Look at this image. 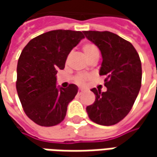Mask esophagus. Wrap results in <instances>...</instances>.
Returning a JSON list of instances; mask_svg holds the SVG:
<instances>
[{
  "instance_id": "obj_1",
  "label": "esophagus",
  "mask_w": 157,
  "mask_h": 157,
  "mask_svg": "<svg viewBox=\"0 0 157 157\" xmlns=\"http://www.w3.org/2000/svg\"><path fill=\"white\" fill-rule=\"evenodd\" d=\"M84 91H85V90H83V89H79V90H78V94H83V93H84Z\"/></svg>"
}]
</instances>
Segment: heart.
<instances>
[{
	"label": "heart",
	"mask_w": 157,
	"mask_h": 157,
	"mask_svg": "<svg viewBox=\"0 0 157 157\" xmlns=\"http://www.w3.org/2000/svg\"><path fill=\"white\" fill-rule=\"evenodd\" d=\"M82 51H83L85 57L87 59L94 56V55H99V50H98L97 46L94 44H92V43L85 44L82 47ZM89 78H90L89 76L85 75V74H79V75L75 77V82L78 85H84Z\"/></svg>",
	"instance_id": "1"
}]
</instances>
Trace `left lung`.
Listing matches in <instances>:
<instances>
[{
	"mask_svg": "<svg viewBox=\"0 0 157 157\" xmlns=\"http://www.w3.org/2000/svg\"><path fill=\"white\" fill-rule=\"evenodd\" d=\"M85 36L100 49L106 92L96 88L95 101L86 112L91 121L103 126L118 123L127 116L142 86V63L132 44L109 31H84Z\"/></svg>",
	"mask_w": 157,
	"mask_h": 157,
	"instance_id": "1",
	"label": "left lung"
}]
</instances>
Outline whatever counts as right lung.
<instances>
[{
    "label": "right lung",
    "instance_id": "1",
    "mask_svg": "<svg viewBox=\"0 0 157 157\" xmlns=\"http://www.w3.org/2000/svg\"><path fill=\"white\" fill-rule=\"evenodd\" d=\"M81 31L57 29L30 40L17 63L16 90L26 115L35 123L52 127L63 121L78 86H57L71 51L84 38Z\"/></svg>",
    "mask_w": 157,
    "mask_h": 157
}]
</instances>
